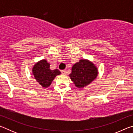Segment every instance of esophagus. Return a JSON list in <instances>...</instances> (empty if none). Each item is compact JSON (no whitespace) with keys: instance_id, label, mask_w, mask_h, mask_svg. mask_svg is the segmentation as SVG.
<instances>
[{"instance_id":"esophagus-1","label":"esophagus","mask_w":133,"mask_h":133,"mask_svg":"<svg viewBox=\"0 0 133 133\" xmlns=\"http://www.w3.org/2000/svg\"><path fill=\"white\" fill-rule=\"evenodd\" d=\"M62 73L63 74V75H66V70H62Z\"/></svg>"}]
</instances>
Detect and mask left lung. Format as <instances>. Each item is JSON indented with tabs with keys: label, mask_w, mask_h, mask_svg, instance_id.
Here are the masks:
<instances>
[{
	"label": "left lung",
	"mask_w": 133,
	"mask_h": 133,
	"mask_svg": "<svg viewBox=\"0 0 133 133\" xmlns=\"http://www.w3.org/2000/svg\"><path fill=\"white\" fill-rule=\"evenodd\" d=\"M97 76L98 69L93 62L81 59L72 67L69 77L77 88L82 89L96 80Z\"/></svg>",
	"instance_id": "obj_1"
}]
</instances>
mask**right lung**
I'll use <instances>...</instances> for the list:
<instances>
[{"mask_svg":"<svg viewBox=\"0 0 133 133\" xmlns=\"http://www.w3.org/2000/svg\"><path fill=\"white\" fill-rule=\"evenodd\" d=\"M32 73L36 80L44 88L50 86L56 76L61 74L58 69L51 70L50 63L46 60L43 59L37 62L32 68Z\"/></svg>","mask_w":133,"mask_h":133,"instance_id":"1","label":"right lung"}]
</instances>
